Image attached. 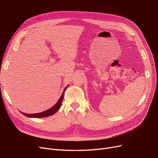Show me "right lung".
<instances>
[{
	"mask_svg": "<svg viewBox=\"0 0 158 158\" xmlns=\"http://www.w3.org/2000/svg\"><path fill=\"white\" fill-rule=\"evenodd\" d=\"M67 87H66L64 88V90L62 94V95L60 96V98H59L58 102L53 107H52L51 108L48 109V110H46L44 112H40V113H38V114H25L23 112H21L23 115L27 116V117H30V118H44V117H48V116H50L51 115H53V114L56 113L57 110H59V109L60 108V106H61V103H62V101L64 98V93L66 90Z\"/></svg>",
	"mask_w": 158,
	"mask_h": 158,
	"instance_id": "1",
	"label": "right lung"
}]
</instances>
